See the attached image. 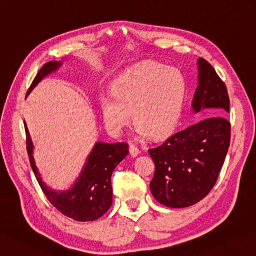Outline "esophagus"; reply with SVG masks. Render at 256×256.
<instances>
[{
  "label": "esophagus",
  "instance_id": "1",
  "mask_svg": "<svg viewBox=\"0 0 256 256\" xmlns=\"http://www.w3.org/2000/svg\"><path fill=\"white\" fill-rule=\"evenodd\" d=\"M140 150L137 148L136 146H134V145H130L129 146V154H130V156L132 158H137L138 155H140Z\"/></svg>",
  "mask_w": 256,
  "mask_h": 256
}]
</instances>
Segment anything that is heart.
<instances>
[{"label": "heart", "instance_id": "heart-1", "mask_svg": "<svg viewBox=\"0 0 256 256\" xmlns=\"http://www.w3.org/2000/svg\"><path fill=\"white\" fill-rule=\"evenodd\" d=\"M184 92V80L178 70L146 62L119 75L111 92L98 96V106L112 132L122 130L132 114L140 136L162 137L180 119Z\"/></svg>", "mask_w": 256, "mask_h": 256}]
</instances>
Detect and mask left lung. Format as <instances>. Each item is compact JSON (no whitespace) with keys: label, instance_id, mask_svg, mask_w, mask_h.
I'll list each match as a JSON object with an SVG mask.
<instances>
[{"label":"left lung","instance_id":"left-lung-1","mask_svg":"<svg viewBox=\"0 0 256 256\" xmlns=\"http://www.w3.org/2000/svg\"><path fill=\"white\" fill-rule=\"evenodd\" d=\"M196 65L198 86L192 112L209 116L148 150L155 163L152 194L170 208L189 207L209 194L230 147V124L225 116L230 112V98L225 84L204 58Z\"/></svg>","mask_w":256,"mask_h":256}]
</instances>
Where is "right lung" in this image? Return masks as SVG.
I'll return each instance as SVG.
<instances>
[{"mask_svg":"<svg viewBox=\"0 0 256 256\" xmlns=\"http://www.w3.org/2000/svg\"><path fill=\"white\" fill-rule=\"evenodd\" d=\"M62 62L52 60L44 64L36 75L28 94L44 78L60 70ZM26 132V150L34 176L47 199L57 210L78 222H92L103 216L112 204L111 174L121 160L128 155L126 142H96L88 155L82 170L68 189L55 190L47 186L34 158V145L29 129L24 122Z\"/></svg>","mask_w":256,"mask_h":256,"instance_id":"obj_1","label":"right lung"}]
</instances>
